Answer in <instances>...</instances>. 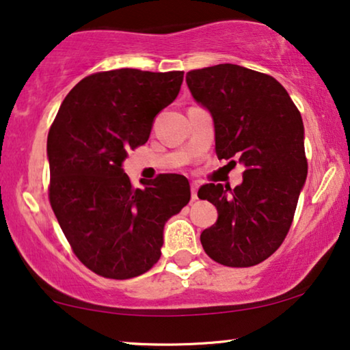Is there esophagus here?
<instances>
[{
	"label": "esophagus",
	"mask_w": 350,
	"mask_h": 350,
	"mask_svg": "<svg viewBox=\"0 0 350 350\" xmlns=\"http://www.w3.org/2000/svg\"><path fill=\"white\" fill-rule=\"evenodd\" d=\"M198 188H199V185L196 183H191V198H193V200H196L198 199Z\"/></svg>",
	"instance_id": "obj_1"
}]
</instances>
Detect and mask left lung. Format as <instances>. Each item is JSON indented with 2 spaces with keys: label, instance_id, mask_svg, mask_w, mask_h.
<instances>
[{
  "label": "left lung",
  "instance_id": "obj_1",
  "mask_svg": "<svg viewBox=\"0 0 350 350\" xmlns=\"http://www.w3.org/2000/svg\"><path fill=\"white\" fill-rule=\"evenodd\" d=\"M186 83L212 114L218 159L236 165L237 159L245 167L234 189L221 183L199 188V199L218 210L200 243L223 266L260 265L285 241L308 176L299 109L279 81L245 66L191 70Z\"/></svg>",
  "mask_w": 350,
  "mask_h": 350
}]
</instances>
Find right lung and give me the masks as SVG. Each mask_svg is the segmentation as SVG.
<instances>
[{
    "label": "right lung",
    "mask_w": 350,
    "mask_h": 350,
    "mask_svg": "<svg viewBox=\"0 0 350 350\" xmlns=\"http://www.w3.org/2000/svg\"><path fill=\"white\" fill-rule=\"evenodd\" d=\"M181 83L183 71H98L70 90L49 129L51 207L71 250L97 275L126 280L150 271L165 221L189 202L183 175L161 174L140 189L122 170Z\"/></svg>",
    "instance_id": "right-lung-1"
}]
</instances>
